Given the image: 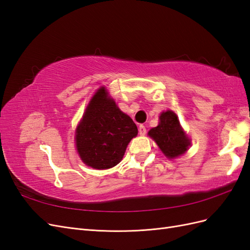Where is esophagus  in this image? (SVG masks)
I'll list each match as a JSON object with an SVG mask.
<instances>
[{
  "label": "esophagus",
  "instance_id": "obj_1",
  "mask_svg": "<svg viewBox=\"0 0 250 250\" xmlns=\"http://www.w3.org/2000/svg\"><path fill=\"white\" fill-rule=\"evenodd\" d=\"M139 133H140L141 135H145V134H146V127L144 126L143 124L139 126Z\"/></svg>",
  "mask_w": 250,
  "mask_h": 250
}]
</instances>
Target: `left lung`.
Returning <instances> with one entry per match:
<instances>
[{
  "label": "left lung",
  "mask_w": 250,
  "mask_h": 250,
  "mask_svg": "<svg viewBox=\"0 0 250 250\" xmlns=\"http://www.w3.org/2000/svg\"><path fill=\"white\" fill-rule=\"evenodd\" d=\"M148 134L169 158L184 154L190 146V140L181 129L177 116L171 110L162 113L160 124L152 128Z\"/></svg>",
  "instance_id": "obj_1"
}]
</instances>
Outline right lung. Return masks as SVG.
<instances>
[{
    "label": "right lung",
    "instance_id": "1",
    "mask_svg": "<svg viewBox=\"0 0 250 250\" xmlns=\"http://www.w3.org/2000/svg\"><path fill=\"white\" fill-rule=\"evenodd\" d=\"M138 127L121 111L104 87L90 100L76 130V147L82 162L94 169L115 167L123 158Z\"/></svg>",
    "mask_w": 250,
    "mask_h": 250
}]
</instances>
